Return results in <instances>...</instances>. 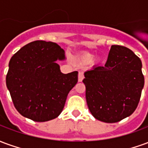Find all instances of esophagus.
<instances>
[{"mask_svg": "<svg viewBox=\"0 0 148 148\" xmlns=\"http://www.w3.org/2000/svg\"><path fill=\"white\" fill-rule=\"evenodd\" d=\"M84 78V74L82 71H79L78 73V82H82Z\"/></svg>", "mask_w": 148, "mask_h": 148, "instance_id": "34e87169", "label": "esophagus"}]
</instances>
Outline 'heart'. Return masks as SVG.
I'll use <instances>...</instances> for the list:
<instances>
[{
  "mask_svg": "<svg viewBox=\"0 0 148 148\" xmlns=\"http://www.w3.org/2000/svg\"><path fill=\"white\" fill-rule=\"evenodd\" d=\"M92 58H93V56L91 55H90V54H86V55H85V58H86V60H88V61L91 60Z\"/></svg>",
  "mask_w": 148,
  "mask_h": 148,
  "instance_id": "1",
  "label": "heart"
}]
</instances>
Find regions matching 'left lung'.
Segmentation results:
<instances>
[{"mask_svg":"<svg viewBox=\"0 0 148 148\" xmlns=\"http://www.w3.org/2000/svg\"><path fill=\"white\" fill-rule=\"evenodd\" d=\"M86 98L98 121L116 123L136 109L144 86L142 62L130 49L112 45L106 65L84 73Z\"/></svg>","mask_w":148,"mask_h":148,"instance_id":"obj_1","label":"left lung"}]
</instances>
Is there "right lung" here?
Here are the masks:
<instances>
[{
  "label": "right lung",
  "instance_id": "1",
  "mask_svg": "<svg viewBox=\"0 0 148 148\" xmlns=\"http://www.w3.org/2000/svg\"><path fill=\"white\" fill-rule=\"evenodd\" d=\"M65 51L53 42L34 41L10 59L6 85L12 102L23 116L36 122L58 117L69 92L77 82V71L62 74L57 60Z\"/></svg>",
  "mask_w": 148,
  "mask_h": 148
}]
</instances>
